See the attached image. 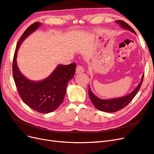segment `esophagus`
<instances>
[{
  "mask_svg": "<svg viewBox=\"0 0 154 154\" xmlns=\"http://www.w3.org/2000/svg\"><path fill=\"white\" fill-rule=\"evenodd\" d=\"M84 72V68L81 65H78L76 69V74H80Z\"/></svg>",
  "mask_w": 154,
  "mask_h": 154,
  "instance_id": "obj_1",
  "label": "esophagus"
}]
</instances>
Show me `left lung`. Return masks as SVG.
Wrapping results in <instances>:
<instances>
[{
    "instance_id": "1",
    "label": "left lung",
    "mask_w": 154,
    "mask_h": 154,
    "mask_svg": "<svg viewBox=\"0 0 154 154\" xmlns=\"http://www.w3.org/2000/svg\"><path fill=\"white\" fill-rule=\"evenodd\" d=\"M116 22L118 23V24H119L121 27H122L123 28L129 30L136 34L135 31L127 24V23H126L123 20H116ZM143 78L144 74L142 76V79L140 83L137 85L136 89L128 95L122 97H119V98H114L111 100L100 99L92 92L90 87H88V95H89V97L92 101V103L94 104V106L97 110L106 112H117L121 109L125 108V107L133 100L135 96L136 95L139 89H140V87L141 86L142 82L143 80Z\"/></svg>"
}]
</instances>
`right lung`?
Returning <instances> with one entry per match:
<instances>
[{"label":"right lung","mask_w":154,"mask_h":154,"mask_svg":"<svg viewBox=\"0 0 154 154\" xmlns=\"http://www.w3.org/2000/svg\"><path fill=\"white\" fill-rule=\"evenodd\" d=\"M40 26L36 22L29 26L18 40L13 61V76L18 94L24 103L38 112L48 114L62 103L67 85L75 74L76 63L60 65L51 75L41 82L29 80L20 72L17 64V54L24 40Z\"/></svg>","instance_id":"right-lung-1"}]
</instances>
